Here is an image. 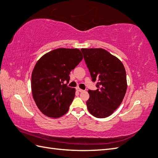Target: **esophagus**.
<instances>
[{
	"mask_svg": "<svg viewBox=\"0 0 158 158\" xmlns=\"http://www.w3.org/2000/svg\"><path fill=\"white\" fill-rule=\"evenodd\" d=\"M77 91H79V92H82V91H83V89H80L79 87H77Z\"/></svg>",
	"mask_w": 158,
	"mask_h": 158,
	"instance_id": "esophagus-1",
	"label": "esophagus"
}]
</instances>
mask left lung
<instances>
[{"label": "left lung", "instance_id": "obj_1", "mask_svg": "<svg viewBox=\"0 0 158 158\" xmlns=\"http://www.w3.org/2000/svg\"><path fill=\"white\" fill-rule=\"evenodd\" d=\"M84 59L98 89L89 90L88 111L97 118L110 116L122 103L127 89L126 71L118 58L102 48H81Z\"/></svg>", "mask_w": 158, "mask_h": 158}]
</instances>
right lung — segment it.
<instances>
[{
    "label": "right lung",
    "mask_w": 158,
    "mask_h": 158,
    "mask_svg": "<svg viewBox=\"0 0 158 158\" xmlns=\"http://www.w3.org/2000/svg\"><path fill=\"white\" fill-rule=\"evenodd\" d=\"M77 48H57L45 54L36 62L31 74L32 96L38 108L50 118L67 113L75 96L69 83L71 71L83 59Z\"/></svg>",
    "instance_id": "right-lung-1"
}]
</instances>
